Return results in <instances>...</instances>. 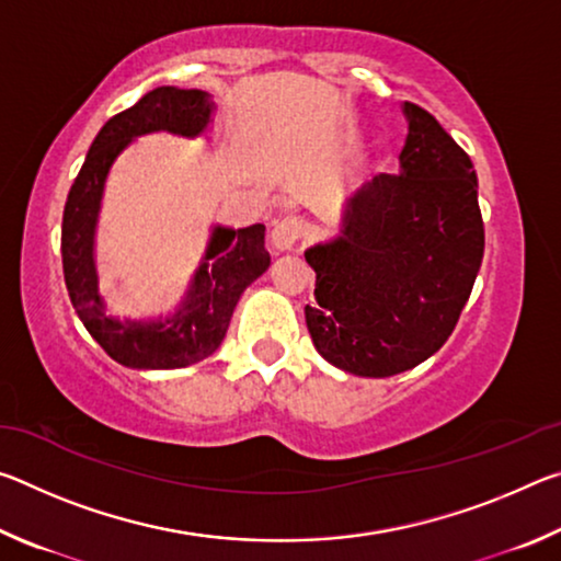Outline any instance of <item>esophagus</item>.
I'll return each mask as SVG.
<instances>
[{"mask_svg": "<svg viewBox=\"0 0 561 561\" xmlns=\"http://www.w3.org/2000/svg\"><path fill=\"white\" fill-rule=\"evenodd\" d=\"M309 232V225L297 215L282 217V220L272 227V247L279 252H289L297 247Z\"/></svg>", "mask_w": 561, "mask_h": 561, "instance_id": "obj_1", "label": "esophagus"}]
</instances>
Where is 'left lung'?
I'll use <instances>...</instances> for the list:
<instances>
[{"mask_svg":"<svg viewBox=\"0 0 561 561\" xmlns=\"http://www.w3.org/2000/svg\"><path fill=\"white\" fill-rule=\"evenodd\" d=\"M401 173L351 197L336 240L304 252L317 301L311 341L336 368L396 376L433 356L458 324L485 252L470 156L428 111L405 101Z\"/></svg>","mask_w":561,"mask_h":561,"instance_id":"obj_1","label":"left lung"}]
</instances>
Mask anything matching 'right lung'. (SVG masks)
I'll list each match as a JSON object with an SVG mask.
<instances>
[{"label":"right lung","instance_id":"right-lung-1","mask_svg":"<svg viewBox=\"0 0 561 561\" xmlns=\"http://www.w3.org/2000/svg\"><path fill=\"white\" fill-rule=\"evenodd\" d=\"M210 113L213 103L205 91L160 87L146 93L136 106L116 113L99 130L66 197L61 222L66 289L89 334L123 366L183 368L210 356L222 344L240 294L270 267L264 225L242 230L215 227L193 287L175 314L153 321L106 314L93 267V232L113 160L144 133L170 130L187 138L201 136L210 123Z\"/></svg>","mask_w":561,"mask_h":561}]
</instances>
